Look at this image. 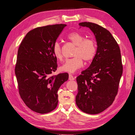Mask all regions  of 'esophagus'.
<instances>
[{
    "label": "esophagus",
    "mask_w": 135,
    "mask_h": 135,
    "mask_svg": "<svg viewBox=\"0 0 135 135\" xmlns=\"http://www.w3.org/2000/svg\"><path fill=\"white\" fill-rule=\"evenodd\" d=\"M69 80H74V77L71 74H69Z\"/></svg>",
    "instance_id": "obj_1"
}]
</instances>
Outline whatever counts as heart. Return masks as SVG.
I'll list each match as a JSON object with an SVG mask.
<instances>
[{"mask_svg":"<svg viewBox=\"0 0 135 135\" xmlns=\"http://www.w3.org/2000/svg\"><path fill=\"white\" fill-rule=\"evenodd\" d=\"M68 38L76 46L74 54L75 56L66 59L61 67V70L62 71L73 73L83 67V59L86 61H89L94 58L97 53V46L93 40L85 39L84 36L76 32L70 33ZM52 52L57 59H62V49L59 42H56L54 43Z\"/></svg>","mask_w":135,"mask_h":135,"instance_id":"obj_1","label":"heart"}]
</instances>
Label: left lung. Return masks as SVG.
Returning a JSON list of instances; mask_svg holds the SVG:
<instances>
[{
	"instance_id": "left-lung-1",
	"label": "left lung",
	"mask_w": 135,
	"mask_h": 135,
	"mask_svg": "<svg viewBox=\"0 0 135 135\" xmlns=\"http://www.w3.org/2000/svg\"><path fill=\"white\" fill-rule=\"evenodd\" d=\"M81 27L92 31L97 49L87 69L76 78L78 93L76 102L84 113H101L113 104L123 73L120 49L110 32L92 22H80Z\"/></svg>"
}]
</instances>
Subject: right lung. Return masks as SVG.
I'll return each instance as SVG.
<instances>
[{
  "label": "right lung",
  "instance_id": "obj_1",
  "mask_svg": "<svg viewBox=\"0 0 135 135\" xmlns=\"http://www.w3.org/2000/svg\"><path fill=\"white\" fill-rule=\"evenodd\" d=\"M65 24L38 27L30 31L19 47L15 73L20 97L31 110L49 113L58 105V90L67 81L68 74H51L56 70L57 59L52 52Z\"/></svg>",
  "mask_w": 135,
  "mask_h": 135
}]
</instances>
